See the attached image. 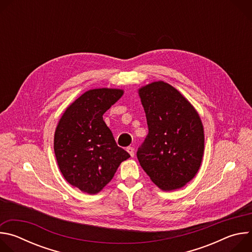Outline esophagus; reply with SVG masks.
Instances as JSON below:
<instances>
[{"label":"esophagus","instance_id":"obj_1","mask_svg":"<svg viewBox=\"0 0 252 252\" xmlns=\"http://www.w3.org/2000/svg\"><path fill=\"white\" fill-rule=\"evenodd\" d=\"M126 152L130 155V157H131V158H133V157H134V149H133L132 147H128V148H126Z\"/></svg>","mask_w":252,"mask_h":252}]
</instances>
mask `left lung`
I'll return each mask as SVG.
<instances>
[{
	"mask_svg": "<svg viewBox=\"0 0 252 252\" xmlns=\"http://www.w3.org/2000/svg\"><path fill=\"white\" fill-rule=\"evenodd\" d=\"M149 133L138 148L139 164L162 190L185 187L197 173L204 133L193 105L172 86L154 82L138 90Z\"/></svg>",
	"mask_w": 252,
	"mask_h": 252,
	"instance_id": "left-lung-1",
	"label": "left lung"
}]
</instances>
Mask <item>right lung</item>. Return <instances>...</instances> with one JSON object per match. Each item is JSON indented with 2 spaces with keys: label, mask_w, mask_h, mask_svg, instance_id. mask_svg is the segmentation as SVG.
Instances as JSON below:
<instances>
[{
  "label": "right lung",
  "mask_w": 252,
  "mask_h": 252,
  "mask_svg": "<svg viewBox=\"0 0 252 252\" xmlns=\"http://www.w3.org/2000/svg\"><path fill=\"white\" fill-rule=\"evenodd\" d=\"M124 94L119 89H94L69 104L55 131L54 151L65 181L89 194L109 184L130 156L118 147L102 115Z\"/></svg>",
  "instance_id": "obj_1"
}]
</instances>
